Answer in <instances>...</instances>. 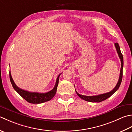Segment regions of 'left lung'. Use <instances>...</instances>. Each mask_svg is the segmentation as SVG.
Segmentation results:
<instances>
[{"label":"left lung","mask_w":132,"mask_h":132,"mask_svg":"<svg viewBox=\"0 0 132 132\" xmlns=\"http://www.w3.org/2000/svg\"><path fill=\"white\" fill-rule=\"evenodd\" d=\"M114 45L116 48V50H117V52L118 53V56H119V58L121 60V70H120L119 79H118V81L117 82V85H116V87L110 92H108V93H104V94H101L98 95H93V96H86V95H81L79 93H78L76 90V93L77 94V95H78V96L82 100L86 101H88V102H100L105 100H106L107 98H108L110 97L111 95L114 94V93L118 89V88H119L121 83V81H122V70H123V56H122V53L121 52L119 45H118V43H114Z\"/></svg>","instance_id":"8db88e82"}]
</instances>
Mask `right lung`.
Listing matches in <instances>:
<instances>
[{
    "label": "right lung",
    "instance_id": "right-lung-1",
    "mask_svg": "<svg viewBox=\"0 0 132 132\" xmlns=\"http://www.w3.org/2000/svg\"><path fill=\"white\" fill-rule=\"evenodd\" d=\"M9 74L10 81H11L13 88L15 89V91H16L20 96L23 98L26 101H27L28 102L31 103V104H41V103L48 101L52 99L56 92V89H57V86L59 82V76H60L61 75L60 74L58 76L57 78H56L55 86H54V87L52 90H50V92L45 93H40L37 92H30L26 91V90L20 89L19 87H18L16 86V84H15L14 81H13L10 71Z\"/></svg>",
    "mask_w": 132,
    "mask_h": 132
}]
</instances>
